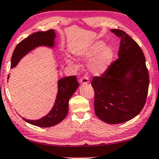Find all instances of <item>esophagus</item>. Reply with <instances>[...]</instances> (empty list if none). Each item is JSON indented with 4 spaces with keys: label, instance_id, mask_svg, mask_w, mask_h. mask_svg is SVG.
<instances>
[{
    "label": "esophagus",
    "instance_id": "1",
    "mask_svg": "<svg viewBox=\"0 0 159 159\" xmlns=\"http://www.w3.org/2000/svg\"><path fill=\"white\" fill-rule=\"evenodd\" d=\"M89 82V79H88V77H84L80 79V83L81 84H88Z\"/></svg>",
    "mask_w": 159,
    "mask_h": 159
}]
</instances>
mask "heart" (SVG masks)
<instances>
[{
    "label": "heart",
    "instance_id": "heart-1",
    "mask_svg": "<svg viewBox=\"0 0 159 159\" xmlns=\"http://www.w3.org/2000/svg\"><path fill=\"white\" fill-rule=\"evenodd\" d=\"M96 55L89 63V70L93 75H99L109 68L114 58V50L111 46H105L102 41H95L86 48L76 52L79 58L88 60ZM68 63L73 65L74 63L68 59Z\"/></svg>",
    "mask_w": 159,
    "mask_h": 159
}]
</instances>
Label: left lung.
<instances>
[{
	"instance_id": "8db88e82",
	"label": "left lung",
	"mask_w": 159,
	"mask_h": 159,
	"mask_svg": "<svg viewBox=\"0 0 159 159\" xmlns=\"http://www.w3.org/2000/svg\"><path fill=\"white\" fill-rule=\"evenodd\" d=\"M120 38L118 58L101 76L93 77L95 113L106 124H118L136 117L145 105L149 75L143 51L124 30H111Z\"/></svg>"
}]
</instances>
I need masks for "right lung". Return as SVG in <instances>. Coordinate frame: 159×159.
<instances>
[{"mask_svg": "<svg viewBox=\"0 0 159 159\" xmlns=\"http://www.w3.org/2000/svg\"><path fill=\"white\" fill-rule=\"evenodd\" d=\"M56 33L51 29L36 32L28 36L16 46L11 58V68L16 67L23 56L39 46L53 48ZM9 79V75L8 79ZM79 84L75 75L67 76L58 80V93L54 105L50 112L39 120L23 119L29 124L42 128L53 126L61 123L68 114V102L70 97L79 88Z\"/></svg>", "mask_w": 159, "mask_h": 159, "instance_id": "1", "label": "right lung"}]
</instances>
